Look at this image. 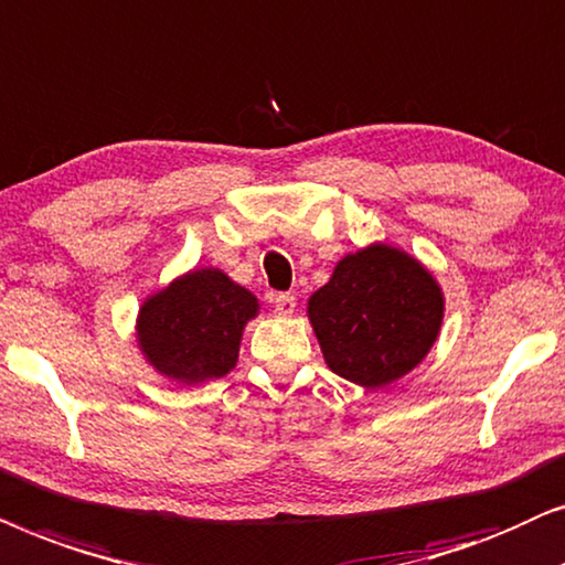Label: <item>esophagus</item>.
<instances>
[{
  "instance_id": "34e87169",
  "label": "esophagus",
  "mask_w": 565,
  "mask_h": 565,
  "mask_svg": "<svg viewBox=\"0 0 565 565\" xmlns=\"http://www.w3.org/2000/svg\"><path fill=\"white\" fill-rule=\"evenodd\" d=\"M295 307H297V297L289 295V291H284V295H276L274 299V312L281 315V318H289V315H295Z\"/></svg>"
}]
</instances>
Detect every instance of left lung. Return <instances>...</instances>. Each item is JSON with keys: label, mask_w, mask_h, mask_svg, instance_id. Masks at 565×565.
I'll return each instance as SVG.
<instances>
[{"label": "left lung", "mask_w": 565, "mask_h": 565, "mask_svg": "<svg viewBox=\"0 0 565 565\" xmlns=\"http://www.w3.org/2000/svg\"><path fill=\"white\" fill-rule=\"evenodd\" d=\"M307 312L330 370L356 385L382 387L426 356L445 302L420 263L372 245L338 263Z\"/></svg>", "instance_id": "8db88e82"}]
</instances>
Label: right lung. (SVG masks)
Wrapping results in <instances>:
<instances>
[{
	"mask_svg": "<svg viewBox=\"0 0 565 565\" xmlns=\"http://www.w3.org/2000/svg\"><path fill=\"white\" fill-rule=\"evenodd\" d=\"M255 312V297L222 270H193L147 299L139 312V341L152 366L172 380L224 377L235 366L243 328Z\"/></svg>",
	"mask_w": 565,
	"mask_h": 565,
	"instance_id": "1",
	"label": "right lung"
}]
</instances>
